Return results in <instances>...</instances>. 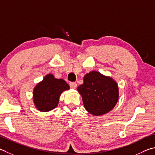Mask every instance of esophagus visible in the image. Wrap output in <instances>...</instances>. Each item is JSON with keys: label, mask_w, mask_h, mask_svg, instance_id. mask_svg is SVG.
<instances>
[{"label": "esophagus", "mask_w": 155, "mask_h": 155, "mask_svg": "<svg viewBox=\"0 0 155 155\" xmlns=\"http://www.w3.org/2000/svg\"><path fill=\"white\" fill-rule=\"evenodd\" d=\"M70 86L72 89H76V88H77V83H76L72 82V83H70Z\"/></svg>", "instance_id": "1"}]
</instances>
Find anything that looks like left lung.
Returning a JSON list of instances; mask_svg holds the SVG:
<instances>
[{"mask_svg": "<svg viewBox=\"0 0 155 155\" xmlns=\"http://www.w3.org/2000/svg\"><path fill=\"white\" fill-rule=\"evenodd\" d=\"M86 110L94 116L108 113L116 106L119 91L113 78L97 71L87 73L83 83L77 87Z\"/></svg>", "mask_w": 155, "mask_h": 155, "instance_id": "1", "label": "left lung"}]
</instances>
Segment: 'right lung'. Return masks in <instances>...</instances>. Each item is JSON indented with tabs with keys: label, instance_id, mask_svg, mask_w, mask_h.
I'll return each instance as SVG.
<instances>
[{
	"label": "right lung",
	"instance_id": "right-lung-1",
	"mask_svg": "<svg viewBox=\"0 0 155 155\" xmlns=\"http://www.w3.org/2000/svg\"><path fill=\"white\" fill-rule=\"evenodd\" d=\"M68 89L70 86L64 79L56 78L53 74H47L34 88V104L41 112L52 110L58 106L61 94Z\"/></svg>",
	"mask_w": 155,
	"mask_h": 155
}]
</instances>
